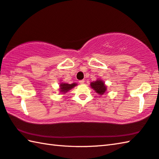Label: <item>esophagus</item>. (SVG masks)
Instances as JSON below:
<instances>
[{"label":"esophagus","instance_id":"34e87169","mask_svg":"<svg viewBox=\"0 0 159 159\" xmlns=\"http://www.w3.org/2000/svg\"><path fill=\"white\" fill-rule=\"evenodd\" d=\"M79 83L80 84H83V83H85V80H79Z\"/></svg>","mask_w":159,"mask_h":159}]
</instances>
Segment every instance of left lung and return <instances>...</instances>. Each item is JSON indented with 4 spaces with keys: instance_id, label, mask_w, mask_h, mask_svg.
Here are the masks:
<instances>
[{
    "instance_id": "8db88e82",
    "label": "left lung",
    "mask_w": 159,
    "mask_h": 159,
    "mask_svg": "<svg viewBox=\"0 0 159 159\" xmlns=\"http://www.w3.org/2000/svg\"><path fill=\"white\" fill-rule=\"evenodd\" d=\"M91 87L96 92L99 94H103L106 90V87L102 80H97L96 81L91 83Z\"/></svg>"
}]
</instances>
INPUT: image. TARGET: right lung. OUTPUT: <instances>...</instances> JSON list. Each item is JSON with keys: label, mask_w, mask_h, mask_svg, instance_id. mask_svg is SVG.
<instances>
[{"label": "right lung", "mask_w": 159, "mask_h": 159, "mask_svg": "<svg viewBox=\"0 0 159 159\" xmlns=\"http://www.w3.org/2000/svg\"><path fill=\"white\" fill-rule=\"evenodd\" d=\"M76 83H72V84H68V83H62L60 84V92H67L71 88H73L74 86H76Z\"/></svg>", "instance_id": "add662e5"}]
</instances>
